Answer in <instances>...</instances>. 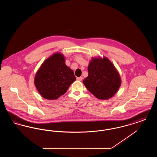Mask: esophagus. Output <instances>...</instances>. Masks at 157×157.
Instances as JSON below:
<instances>
[{
  "label": "esophagus",
  "mask_w": 157,
  "mask_h": 157,
  "mask_svg": "<svg viewBox=\"0 0 157 157\" xmlns=\"http://www.w3.org/2000/svg\"><path fill=\"white\" fill-rule=\"evenodd\" d=\"M82 79H83V77H82V76H81V77H77V78H76V79H77L78 81H82Z\"/></svg>",
  "instance_id": "obj_1"
}]
</instances>
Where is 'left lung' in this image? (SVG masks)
I'll return each mask as SVG.
<instances>
[{
	"mask_svg": "<svg viewBox=\"0 0 157 157\" xmlns=\"http://www.w3.org/2000/svg\"><path fill=\"white\" fill-rule=\"evenodd\" d=\"M88 70V76L83 83L91 94L103 100L115 95L121 81L120 75L109 60L106 58H94Z\"/></svg>",
	"mask_w": 157,
	"mask_h": 157,
	"instance_id": "8db88e82",
	"label": "left lung"
}]
</instances>
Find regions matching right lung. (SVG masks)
Here are the masks:
<instances>
[{
	"instance_id": "right-lung-1",
	"label": "right lung",
	"mask_w": 157,
	"mask_h": 157,
	"mask_svg": "<svg viewBox=\"0 0 157 157\" xmlns=\"http://www.w3.org/2000/svg\"><path fill=\"white\" fill-rule=\"evenodd\" d=\"M75 80L74 73L65 65L63 55L55 53L42 63L35 76V84L43 97L52 100L65 94Z\"/></svg>"
}]
</instances>
